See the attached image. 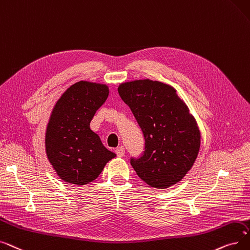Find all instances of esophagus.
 Wrapping results in <instances>:
<instances>
[{
  "label": "esophagus",
  "mask_w": 250,
  "mask_h": 250,
  "mask_svg": "<svg viewBox=\"0 0 250 250\" xmlns=\"http://www.w3.org/2000/svg\"><path fill=\"white\" fill-rule=\"evenodd\" d=\"M116 153H117L118 157L122 158V157L124 156V153H125V148H124V146H119V147H117V148H116Z\"/></svg>",
  "instance_id": "esophagus-1"
}]
</instances>
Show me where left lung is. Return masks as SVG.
I'll list each match as a JSON object with an SVG mask.
<instances>
[{
    "instance_id": "8db88e82",
    "label": "left lung",
    "mask_w": 250,
    "mask_h": 250,
    "mask_svg": "<svg viewBox=\"0 0 250 250\" xmlns=\"http://www.w3.org/2000/svg\"><path fill=\"white\" fill-rule=\"evenodd\" d=\"M118 92L146 140L144 154L130 160L138 177L158 189L181 181L197 158L200 131L177 90L160 81L140 79L121 83Z\"/></svg>"
}]
</instances>
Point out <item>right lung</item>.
I'll list each match as a JSON object with an SVG mask.
<instances>
[{
    "label": "right lung",
    "mask_w": 250,
    "mask_h": 250,
    "mask_svg": "<svg viewBox=\"0 0 250 250\" xmlns=\"http://www.w3.org/2000/svg\"><path fill=\"white\" fill-rule=\"evenodd\" d=\"M108 96V85L81 80L68 87L54 106L45 130V152L57 175L67 183L88 184L116 157L90 129V121Z\"/></svg>",
    "instance_id": "1"
}]
</instances>
